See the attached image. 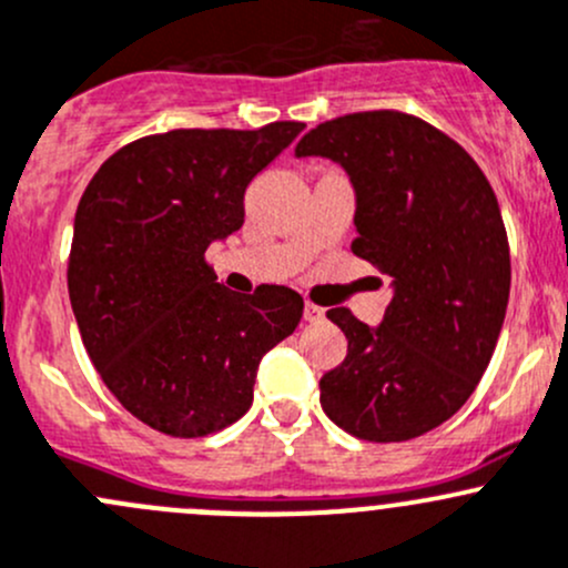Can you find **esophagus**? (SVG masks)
Listing matches in <instances>:
<instances>
[{"mask_svg":"<svg viewBox=\"0 0 568 568\" xmlns=\"http://www.w3.org/2000/svg\"><path fill=\"white\" fill-rule=\"evenodd\" d=\"M303 320H306V323H323L325 308L314 306V303L306 301V306H303Z\"/></svg>","mask_w":568,"mask_h":568,"instance_id":"34e87169","label":"esophagus"}]
</instances>
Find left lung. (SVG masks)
<instances>
[{"label":"left lung","mask_w":568,"mask_h":568,"mask_svg":"<svg viewBox=\"0 0 568 568\" xmlns=\"http://www.w3.org/2000/svg\"><path fill=\"white\" fill-rule=\"evenodd\" d=\"M295 155L347 172L353 254L394 290L377 327L344 306L327 312L347 355L320 379V405L361 440L424 435L470 399L506 317L511 260L493 185L454 139L402 111L327 120Z\"/></svg>","instance_id":"left-lung-1"}]
</instances>
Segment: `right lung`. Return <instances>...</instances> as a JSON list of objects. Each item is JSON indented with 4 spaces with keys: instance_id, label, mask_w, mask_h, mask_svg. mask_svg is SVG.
Masks as SVG:
<instances>
[{
    "instance_id": "right-lung-1",
    "label": "right lung",
    "mask_w": 568,
    "mask_h": 568,
    "mask_svg": "<svg viewBox=\"0 0 568 568\" xmlns=\"http://www.w3.org/2000/svg\"><path fill=\"white\" fill-rule=\"evenodd\" d=\"M303 128L136 139L81 196L68 265L81 342L120 405L163 435L235 424L254 402L262 355L301 323L295 290L235 295L204 251L241 230L248 183Z\"/></svg>"
}]
</instances>
